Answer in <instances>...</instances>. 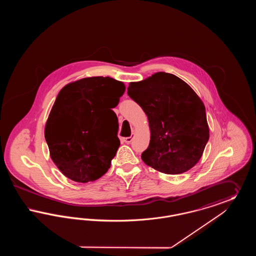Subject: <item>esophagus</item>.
Returning <instances> with one entry per match:
<instances>
[{
  "label": "esophagus",
  "instance_id": "esophagus-1",
  "mask_svg": "<svg viewBox=\"0 0 256 256\" xmlns=\"http://www.w3.org/2000/svg\"><path fill=\"white\" fill-rule=\"evenodd\" d=\"M132 139H134V137L130 136V137H126V138H124L122 141H124V143H126V144H130L132 141Z\"/></svg>",
  "mask_w": 256,
  "mask_h": 256
}]
</instances>
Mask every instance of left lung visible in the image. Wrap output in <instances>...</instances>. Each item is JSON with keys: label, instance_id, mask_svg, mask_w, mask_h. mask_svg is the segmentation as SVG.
<instances>
[{"label": "left lung", "instance_id": "obj_1", "mask_svg": "<svg viewBox=\"0 0 256 256\" xmlns=\"http://www.w3.org/2000/svg\"><path fill=\"white\" fill-rule=\"evenodd\" d=\"M128 95L148 116L150 141L141 158L168 174L194 167L209 139L206 108L195 91L172 74L159 72L130 82Z\"/></svg>", "mask_w": 256, "mask_h": 256}]
</instances>
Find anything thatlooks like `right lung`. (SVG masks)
I'll list each match as a JSON object with an SVG mask.
<instances>
[{
	"instance_id": "add662e5",
	"label": "right lung",
	"mask_w": 256,
	"mask_h": 256,
	"mask_svg": "<svg viewBox=\"0 0 256 256\" xmlns=\"http://www.w3.org/2000/svg\"><path fill=\"white\" fill-rule=\"evenodd\" d=\"M124 86L110 76L86 78L64 86L50 112L45 139L50 158L76 182L104 176L120 146L115 112Z\"/></svg>"
}]
</instances>
